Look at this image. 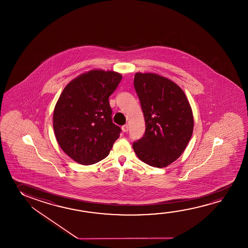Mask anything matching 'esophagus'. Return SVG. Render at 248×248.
<instances>
[{
  "mask_svg": "<svg viewBox=\"0 0 248 248\" xmlns=\"http://www.w3.org/2000/svg\"><path fill=\"white\" fill-rule=\"evenodd\" d=\"M122 130L124 132H127L128 130H129V126L127 125V124H124V125L122 126Z\"/></svg>",
  "mask_w": 248,
  "mask_h": 248,
  "instance_id": "esophagus-1",
  "label": "esophagus"
}]
</instances>
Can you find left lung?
I'll return each instance as SVG.
<instances>
[{"label":"left lung","instance_id":"obj_1","mask_svg":"<svg viewBox=\"0 0 248 248\" xmlns=\"http://www.w3.org/2000/svg\"><path fill=\"white\" fill-rule=\"evenodd\" d=\"M134 87L145 121V132L133 142L138 158L155 168L170 165L190 140L194 118L183 90L155 73L135 74Z\"/></svg>","mask_w":248,"mask_h":248}]
</instances>
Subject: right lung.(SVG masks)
Here are the masks:
<instances>
[{"instance_id": "1", "label": "right lung", "mask_w": 248, "mask_h": 248, "mask_svg": "<svg viewBox=\"0 0 248 248\" xmlns=\"http://www.w3.org/2000/svg\"><path fill=\"white\" fill-rule=\"evenodd\" d=\"M122 75L93 70L65 86L53 112V130L65 154L83 165L106 158L121 128L112 122L109 97Z\"/></svg>"}]
</instances>
